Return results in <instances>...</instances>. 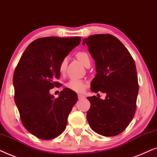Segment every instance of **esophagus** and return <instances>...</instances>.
Returning <instances> with one entry per match:
<instances>
[{"mask_svg":"<svg viewBox=\"0 0 157 157\" xmlns=\"http://www.w3.org/2000/svg\"><path fill=\"white\" fill-rule=\"evenodd\" d=\"M84 98H85V95H82V94H78V99L79 100L84 99Z\"/></svg>","mask_w":157,"mask_h":157,"instance_id":"1","label":"esophagus"}]
</instances>
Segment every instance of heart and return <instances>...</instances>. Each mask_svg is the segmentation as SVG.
Listing matches in <instances>:
<instances>
[{
	"mask_svg": "<svg viewBox=\"0 0 157 157\" xmlns=\"http://www.w3.org/2000/svg\"><path fill=\"white\" fill-rule=\"evenodd\" d=\"M77 59L80 60L81 63L85 66H86L87 63L90 62V59L89 55L86 53V52H78V53L77 54ZM67 64V58H64V59H62V61L59 64V70L60 72L63 73L64 72ZM66 85L69 89L72 90L73 91L77 92V93H81V92L84 91L85 88H86V83H85V81L82 80H79V79H71V80L67 83Z\"/></svg>",
	"mask_w": 157,
	"mask_h": 157,
	"instance_id": "1",
	"label": "heart"
}]
</instances>
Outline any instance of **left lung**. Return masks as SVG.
Wrapping results in <instances>:
<instances>
[{
  "instance_id": "1",
  "label": "left lung",
  "mask_w": 157,
  "mask_h": 157,
  "mask_svg": "<svg viewBox=\"0 0 157 157\" xmlns=\"http://www.w3.org/2000/svg\"><path fill=\"white\" fill-rule=\"evenodd\" d=\"M95 62L96 75L90 90L105 93L104 100L87 98L90 108L87 119L91 128L104 136L123 132L134 116L139 84L134 60L116 36L95 34L83 39Z\"/></svg>"
}]
</instances>
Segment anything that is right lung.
Returning <instances> with one entry per match:
<instances>
[{
  "instance_id": "add662e5",
  "label": "right lung",
  "mask_w": 157,
  "mask_h": 157,
  "mask_svg": "<svg viewBox=\"0 0 157 157\" xmlns=\"http://www.w3.org/2000/svg\"><path fill=\"white\" fill-rule=\"evenodd\" d=\"M80 41V36L36 39L27 47L16 67L14 100L24 126L39 139H54L66 128L77 93L64 88L54 98L49 90L59 85L56 82L60 77L59 64Z\"/></svg>"
}]
</instances>
